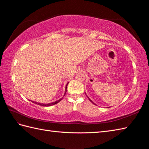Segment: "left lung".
Returning <instances> with one entry per match:
<instances>
[{"mask_svg":"<svg viewBox=\"0 0 149 149\" xmlns=\"http://www.w3.org/2000/svg\"><path fill=\"white\" fill-rule=\"evenodd\" d=\"M86 96H87V95H86ZM87 97H88V99L89 100V101H90V102H91V103H93V104H94V105H96V104H95V103L94 102H92V100H91L90 99H89V97H88V96H87Z\"/></svg>","mask_w":149,"mask_h":149,"instance_id":"1","label":"left lung"}]
</instances>
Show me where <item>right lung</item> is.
<instances>
[{"instance_id":"add662e5","label":"right lung","mask_w":149,"mask_h":149,"mask_svg":"<svg viewBox=\"0 0 149 149\" xmlns=\"http://www.w3.org/2000/svg\"><path fill=\"white\" fill-rule=\"evenodd\" d=\"M68 82L66 86H65V92L64 96H65V93H66V92H67V86H68ZM62 98H61V99H60V100H57V101L54 102H52V103H37V102H34V101H32V102L33 103H36V104L39 105L44 106V107H49V106H51V105H53L56 104L57 103L60 102L61 101V100H62Z\"/></svg>"}]
</instances>
